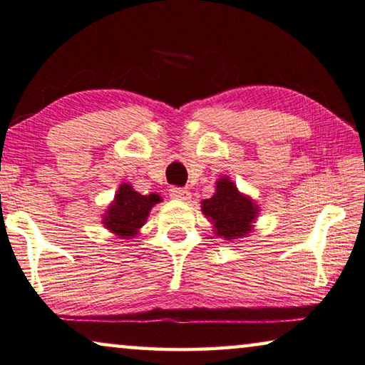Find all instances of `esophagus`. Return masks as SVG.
<instances>
[{"mask_svg": "<svg viewBox=\"0 0 365 365\" xmlns=\"http://www.w3.org/2000/svg\"><path fill=\"white\" fill-rule=\"evenodd\" d=\"M170 195L173 199H178V200L191 199V192H189V189H186V187H173L170 191Z\"/></svg>", "mask_w": 365, "mask_h": 365, "instance_id": "34e87169", "label": "esophagus"}]
</instances>
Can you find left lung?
Returning <instances> with one entry per match:
<instances>
[{
    "label": "left lung",
    "instance_id": "obj_1",
    "mask_svg": "<svg viewBox=\"0 0 365 365\" xmlns=\"http://www.w3.org/2000/svg\"><path fill=\"white\" fill-rule=\"evenodd\" d=\"M200 210L212 224L214 234L232 242L252 234L260 207L250 195L240 192L230 178L222 176L212 197L200 202Z\"/></svg>",
    "mask_w": 365,
    "mask_h": 365
}]
</instances>
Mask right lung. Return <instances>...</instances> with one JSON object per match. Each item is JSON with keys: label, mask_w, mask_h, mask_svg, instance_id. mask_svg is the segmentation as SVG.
<instances>
[{"label": "right lung", "mask_w": 365, "mask_h": 365, "mask_svg": "<svg viewBox=\"0 0 365 365\" xmlns=\"http://www.w3.org/2000/svg\"><path fill=\"white\" fill-rule=\"evenodd\" d=\"M161 200V195L155 192L143 195L135 191L131 184L121 182L113 200L102 215V224L121 240L135 239L141 227L146 224L151 209Z\"/></svg>", "instance_id": "obj_1"}]
</instances>
